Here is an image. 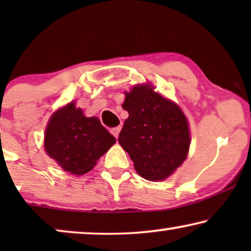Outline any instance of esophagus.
Returning <instances> with one entry per match:
<instances>
[{
  "label": "esophagus",
  "mask_w": 251,
  "mask_h": 251,
  "mask_svg": "<svg viewBox=\"0 0 251 251\" xmlns=\"http://www.w3.org/2000/svg\"><path fill=\"white\" fill-rule=\"evenodd\" d=\"M120 131H121V126H115V128H113V129H111V132H112V135L115 137V138H118L119 137V133H120Z\"/></svg>",
  "instance_id": "34e87169"
}]
</instances>
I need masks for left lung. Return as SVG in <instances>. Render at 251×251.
<instances>
[{
	"label": "left lung",
	"mask_w": 251,
	"mask_h": 251,
	"mask_svg": "<svg viewBox=\"0 0 251 251\" xmlns=\"http://www.w3.org/2000/svg\"><path fill=\"white\" fill-rule=\"evenodd\" d=\"M125 95L122 107L129 116L119 144L140 177L150 181L167 179L188 155L191 132L186 115L152 83L133 85Z\"/></svg>",
	"instance_id": "1"
}]
</instances>
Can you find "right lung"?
<instances>
[{
	"mask_svg": "<svg viewBox=\"0 0 251 251\" xmlns=\"http://www.w3.org/2000/svg\"><path fill=\"white\" fill-rule=\"evenodd\" d=\"M115 142L98 118H88L75 101H71L50 116L43 147L61 169L74 176H83L94 169Z\"/></svg>",
	"mask_w": 251,
	"mask_h": 251,
	"instance_id": "right-lung-1",
	"label": "right lung"
}]
</instances>
